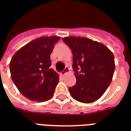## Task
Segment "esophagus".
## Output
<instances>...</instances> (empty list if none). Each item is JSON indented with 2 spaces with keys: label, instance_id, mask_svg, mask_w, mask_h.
<instances>
[{
  "label": "esophagus",
  "instance_id": "esophagus-1",
  "mask_svg": "<svg viewBox=\"0 0 131 131\" xmlns=\"http://www.w3.org/2000/svg\"><path fill=\"white\" fill-rule=\"evenodd\" d=\"M69 72H70V69H69V67H65V69L60 73V74H61V75H64L66 73H67Z\"/></svg>",
  "mask_w": 131,
  "mask_h": 131
}]
</instances>
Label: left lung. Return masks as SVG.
Returning a JSON list of instances; mask_svg holds the SVG:
<instances>
[{"label":"left lung","mask_w":131,"mask_h":131,"mask_svg":"<svg viewBox=\"0 0 131 131\" xmlns=\"http://www.w3.org/2000/svg\"><path fill=\"white\" fill-rule=\"evenodd\" d=\"M62 41L73 56V68L77 82L69 88L71 95L84 103L97 101L112 81L116 67L114 54L105 45L88 38L71 36L64 37Z\"/></svg>","instance_id":"8db88e82"}]
</instances>
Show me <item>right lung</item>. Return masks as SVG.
I'll return each mask as SVG.
<instances>
[{"label": "right lung", "mask_w": 131, "mask_h": 131, "mask_svg": "<svg viewBox=\"0 0 131 131\" xmlns=\"http://www.w3.org/2000/svg\"><path fill=\"white\" fill-rule=\"evenodd\" d=\"M60 38L51 36L35 39L11 58V79L20 93L30 101L43 102L53 96L59 75L50 68V55Z\"/></svg>", "instance_id": "obj_1"}]
</instances>
